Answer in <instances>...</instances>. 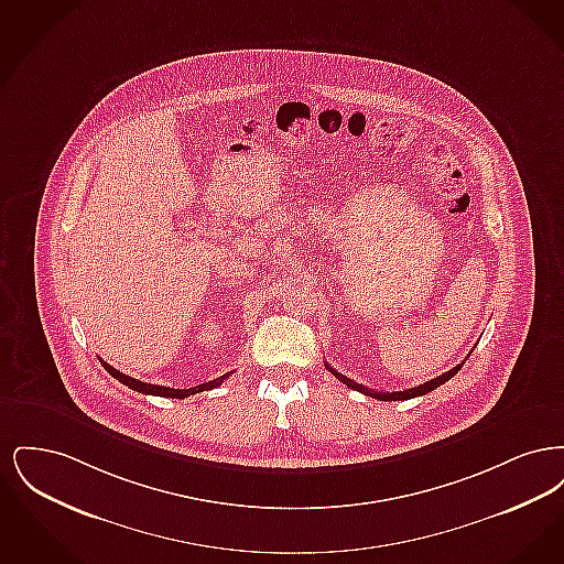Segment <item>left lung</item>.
I'll list each match as a JSON object with an SVG mask.
<instances>
[{"label": "left lung", "mask_w": 564, "mask_h": 564, "mask_svg": "<svg viewBox=\"0 0 564 564\" xmlns=\"http://www.w3.org/2000/svg\"><path fill=\"white\" fill-rule=\"evenodd\" d=\"M465 364V361H463ZM463 364H458L455 366L453 370H448L446 375L437 376V378H431L427 382H423V384H419V387H412V389H403V391H393V393H380V391H372V389H368V387H364V384H359V382H355V380H350L347 376L340 375V372H336L327 361H325V368L332 372V375L336 376L338 380H343L347 387L350 389H355V391H361V393H366V395H370V398H375V400H380V402H402V400H412V398H419V395H425V393H430L433 389H437L440 384H444L446 380H451L453 376L463 368Z\"/></svg>", "instance_id": "left-lung-1"}]
</instances>
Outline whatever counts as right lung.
Instances as JSON below:
<instances>
[{
    "mask_svg": "<svg viewBox=\"0 0 564 564\" xmlns=\"http://www.w3.org/2000/svg\"><path fill=\"white\" fill-rule=\"evenodd\" d=\"M101 366L108 370L109 375L113 376L116 380H120L122 384H127V387H131L133 391H139V393H145V395H159V398H173V400H184V398H189V395H194V393H200V391H209V389H215V387H219L226 378L230 375L219 376V378H215V380H209V382H203V384H198V387H189V389H171V387H161V384H150V382H141V380H137V378H131V376L122 375V372H118L116 368H111L109 364H106L104 359H101Z\"/></svg>",
    "mask_w": 564,
    "mask_h": 564,
    "instance_id": "1",
    "label": "right lung"
}]
</instances>
